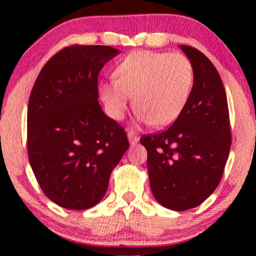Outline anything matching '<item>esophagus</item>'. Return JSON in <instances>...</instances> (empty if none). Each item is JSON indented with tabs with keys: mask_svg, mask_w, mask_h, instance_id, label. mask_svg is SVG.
<instances>
[{
	"mask_svg": "<svg viewBox=\"0 0 256 256\" xmlns=\"http://www.w3.org/2000/svg\"><path fill=\"white\" fill-rule=\"evenodd\" d=\"M128 140H130V144H131V146L137 144L138 140H140L137 134H134V132H132V131H128Z\"/></svg>",
	"mask_w": 256,
	"mask_h": 256,
	"instance_id": "esophagus-1",
	"label": "esophagus"
}]
</instances>
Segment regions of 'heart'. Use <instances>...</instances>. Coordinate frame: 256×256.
Returning a JSON list of instances; mask_svg holds the SVG:
<instances>
[{
    "instance_id": "obj_1",
    "label": "heart",
    "mask_w": 256,
    "mask_h": 256,
    "mask_svg": "<svg viewBox=\"0 0 256 256\" xmlns=\"http://www.w3.org/2000/svg\"><path fill=\"white\" fill-rule=\"evenodd\" d=\"M116 76L100 86L108 114L122 119L134 95L137 119L154 126L168 125L180 116L194 84L189 58L170 52H132L120 61Z\"/></svg>"
}]
</instances>
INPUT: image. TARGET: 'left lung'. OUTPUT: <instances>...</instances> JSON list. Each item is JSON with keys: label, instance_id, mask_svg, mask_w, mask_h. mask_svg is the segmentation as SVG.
<instances>
[{"label": "left lung", "instance_id": "8db88e82", "mask_svg": "<svg viewBox=\"0 0 256 256\" xmlns=\"http://www.w3.org/2000/svg\"><path fill=\"white\" fill-rule=\"evenodd\" d=\"M194 70L189 101L166 131L144 134L152 195L164 207L188 210L212 195L231 146L226 92L218 71L198 49L180 46Z\"/></svg>", "mask_w": 256, "mask_h": 256}]
</instances>
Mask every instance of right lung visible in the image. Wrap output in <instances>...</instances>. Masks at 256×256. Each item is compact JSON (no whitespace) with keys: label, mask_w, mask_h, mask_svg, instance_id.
I'll return each instance as SVG.
<instances>
[{"label":"right lung","mask_w":256,"mask_h":256,"mask_svg":"<svg viewBox=\"0 0 256 256\" xmlns=\"http://www.w3.org/2000/svg\"><path fill=\"white\" fill-rule=\"evenodd\" d=\"M110 46H71L48 61L32 88L28 152L43 192L67 210L94 207L128 148L124 128L98 104V73Z\"/></svg>","instance_id":"1"}]
</instances>
